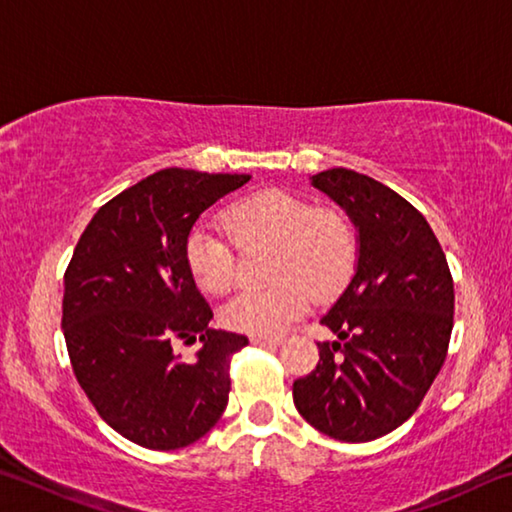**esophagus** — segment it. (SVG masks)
Here are the masks:
<instances>
[{
  "instance_id": "esophagus-1",
  "label": "esophagus",
  "mask_w": 512,
  "mask_h": 512,
  "mask_svg": "<svg viewBox=\"0 0 512 512\" xmlns=\"http://www.w3.org/2000/svg\"><path fill=\"white\" fill-rule=\"evenodd\" d=\"M282 341V336H253L255 345H280Z\"/></svg>"
}]
</instances>
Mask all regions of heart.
Listing matches in <instances>:
<instances>
[{"mask_svg": "<svg viewBox=\"0 0 512 512\" xmlns=\"http://www.w3.org/2000/svg\"><path fill=\"white\" fill-rule=\"evenodd\" d=\"M225 235L239 250L271 248L264 289L237 293L221 309L223 325L253 336L280 334L307 309L309 298L329 302L348 287L359 259V241L348 216L282 189L239 198L221 214ZM185 259L203 291L225 293L237 273V255L216 232L196 228Z\"/></svg>", "mask_w": 512, "mask_h": 512, "instance_id": "heart-1", "label": "heart"}]
</instances>
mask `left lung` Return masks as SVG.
<instances>
[{
  "mask_svg": "<svg viewBox=\"0 0 512 512\" xmlns=\"http://www.w3.org/2000/svg\"><path fill=\"white\" fill-rule=\"evenodd\" d=\"M357 228V271L320 323V361L293 381V404L311 427L368 443L418 409L443 368L454 327V280L424 216L391 187L352 169L311 176Z\"/></svg>",
  "mask_w": 512,
  "mask_h": 512,
  "instance_id": "left-lung-1",
  "label": "left lung"
}]
</instances>
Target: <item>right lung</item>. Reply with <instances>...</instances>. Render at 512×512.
Masks as SVG:
<instances>
[{
    "mask_svg": "<svg viewBox=\"0 0 512 512\" xmlns=\"http://www.w3.org/2000/svg\"><path fill=\"white\" fill-rule=\"evenodd\" d=\"M246 173L162 169L92 216L65 271L63 334L74 375L112 429L146 449H180L228 406L230 357L248 339L212 329L185 246L207 207ZM202 343L194 362L172 352Z\"/></svg>",
    "mask_w": 512,
    "mask_h": 512,
    "instance_id": "right-lung-1",
    "label": "right lung"
}]
</instances>
